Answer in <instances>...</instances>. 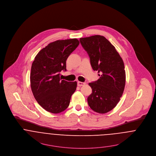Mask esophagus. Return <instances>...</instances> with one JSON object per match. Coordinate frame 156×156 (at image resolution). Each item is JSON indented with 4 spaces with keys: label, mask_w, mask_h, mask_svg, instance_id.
<instances>
[{
    "label": "esophagus",
    "mask_w": 156,
    "mask_h": 156,
    "mask_svg": "<svg viewBox=\"0 0 156 156\" xmlns=\"http://www.w3.org/2000/svg\"><path fill=\"white\" fill-rule=\"evenodd\" d=\"M85 85V83L83 82H77V86H82Z\"/></svg>",
    "instance_id": "34e87169"
}]
</instances>
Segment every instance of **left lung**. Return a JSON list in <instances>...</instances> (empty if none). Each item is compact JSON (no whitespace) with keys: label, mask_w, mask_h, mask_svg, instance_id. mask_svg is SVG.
<instances>
[{"label":"left lung","mask_w":156,"mask_h":156,"mask_svg":"<svg viewBox=\"0 0 156 156\" xmlns=\"http://www.w3.org/2000/svg\"><path fill=\"white\" fill-rule=\"evenodd\" d=\"M80 42L89 55L93 70L100 73L98 80L89 83L92 92L87 98L88 104L94 112L106 113L117 105L124 91L123 61L113 45L102 36L80 38Z\"/></svg>","instance_id":"obj_1"}]
</instances>
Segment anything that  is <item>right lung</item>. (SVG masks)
Listing matches in <instances>:
<instances>
[{
    "mask_svg": "<svg viewBox=\"0 0 156 156\" xmlns=\"http://www.w3.org/2000/svg\"><path fill=\"white\" fill-rule=\"evenodd\" d=\"M79 44L77 39L58 40L41 50L31 65L30 86L34 98L48 112L59 113L67 108L76 82L60 79L66 71V60Z\"/></svg>",
    "mask_w": 156,
    "mask_h": 156,
    "instance_id": "1",
    "label": "right lung"
}]
</instances>
